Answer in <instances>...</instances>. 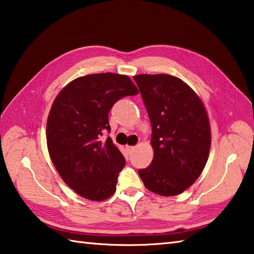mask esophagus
I'll list each match as a JSON object with an SVG mask.
<instances>
[{
	"label": "esophagus",
	"instance_id": "esophagus-1",
	"mask_svg": "<svg viewBox=\"0 0 254 254\" xmlns=\"http://www.w3.org/2000/svg\"><path fill=\"white\" fill-rule=\"evenodd\" d=\"M126 148H127V150H128V152H129V153H131V152L133 151V150L136 149V147H134V146H127Z\"/></svg>",
	"mask_w": 254,
	"mask_h": 254
}]
</instances>
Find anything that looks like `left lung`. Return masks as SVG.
I'll list each match as a JSON object with an SVG mask.
<instances>
[{
  "instance_id": "8db88e82",
  "label": "left lung",
  "mask_w": 254,
  "mask_h": 254,
  "mask_svg": "<svg viewBox=\"0 0 254 254\" xmlns=\"http://www.w3.org/2000/svg\"><path fill=\"white\" fill-rule=\"evenodd\" d=\"M152 126L151 164L138 170L144 186L161 196L183 193L204 170L210 126L198 95L169 74L134 75Z\"/></svg>"
}]
</instances>
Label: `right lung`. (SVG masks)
Segmentation results:
<instances>
[{
	"label": "right lung",
	"instance_id": "obj_1",
	"mask_svg": "<svg viewBox=\"0 0 254 254\" xmlns=\"http://www.w3.org/2000/svg\"><path fill=\"white\" fill-rule=\"evenodd\" d=\"M127 75L97 73L80 76L55 98L47 121V147L56 170L70 189L91 200L115 193L126 160L113 143L108 112L121 98L137 95Z\"/></svg>",
	"mask_w": 254,
	"mask_h": 254
}]
</instances>
